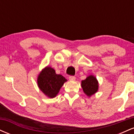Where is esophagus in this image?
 <instances>
[{
    "label": "esophagus",
    "instance_id": "1",
    "mask_svg": "<svg viewBox=\"0 0 134 134\" xmlns=\"http://www.w3.org/2000/svg\"><path fill=\"white\" fill-rule=\"evenodd\" d=\"M69 79L70 81H75V80H76V77L73 76H69Z\"/></svg>",
    "mask_w": 134,
    "mask_h": 134
}]
</instances>
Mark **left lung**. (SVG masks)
<instances>
[{
    "label": "left lung",
    "mask_w": 134,
    "mask_h": 134,
    "mask_svg": "<svg viewBox=\"0 0 134 134\" xmlns=\"http://www.w3.org/2000/svg\"><path fill=\"white\" fill-rule=\"evenodd\" d=\"M81 86L84 93L88 96H91L98 91V83L96 77L93 76H88L85 80L82 81Z\"/></svg>",
    "instance_id": "obj_1"
}]
</instances>
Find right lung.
<instances>
[{
	"instance_id": "1",
	"label": "right lung",
	"mask_w": 134,
	"mask_h": 134,
	"mask_svg": "<svg viewBox=\"0 0 134 134\" xmlns=\"http://www.w3.org/2000/svg\"><path fill=\"white\" fill-rule=\"evenodd\" d=\"M67 79L60 74H57L55 70L47 67L41 71L38 78V85L44 94L49 98H54Z\"/></svg>"
}]
</instances>
